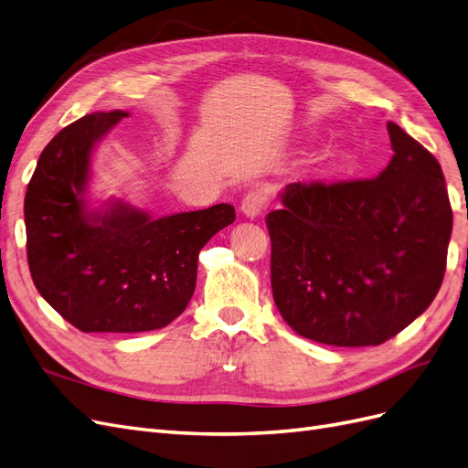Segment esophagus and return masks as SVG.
<instances>
[{
  "label": "esophagus",
  "instance_id": "34e87169",
  "mask_svg": "<svg viewBox=\"0 0 468 468\" xmlns=\"http://www.w3.org/2000/svg\"><path fill=\"white\" fill-rule=\"evenodd\" d=\"M267 205H269V199H267L265 189L253 187L251 191L246 193L242 203H239V208H242V212H244L246 217L256 218V217H260L261 212L267 208Z\"/></svg>",
  "mask_w": 468,
  "mask_h": 468
}]
</instances>
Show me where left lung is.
<instances>
[{
	"mask_svg": "<svg viewBox=\"0 0 468 468\" xmlns=\"http://www.w3.org/2000/svg\"><path fill=\"white\" fill-rule=\"evenodd\" d=\"M392 158L378 177L291 183L267 215L281 316L313 342L380 346L441 287L452 210L441 165L388 122Z\"/></svg>",
	"mask_w": 468,
	"mask_h": 468,
	"instance_id": "left-lung-1",
	"label": "left lung"
}]
</instances>
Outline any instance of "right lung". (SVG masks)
I'll return each mask as SVG.
<instances>
[{
    "label": "right lung",
    "instance_id": "add662e5",
    "mask_svg": "<svg viewBox=\"0 0 468 468\" xmlns=\"http://www.w3.org/2000/svg\"><path fill=\"white\" fill-rule=\"evenodd\" d=\"M126 111L68 124L42 150L25 195L31 277L81 332L164 328L187 308L201 248L234 222L232 205L152 218L122 201L90 210L91 152Z\"/></svg>",
    "mask_w": 468,
    "mask_h": 468
}]
</instances>
